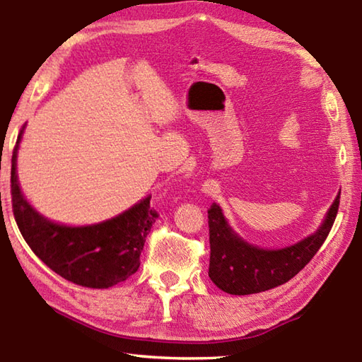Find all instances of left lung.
<instances>
[{
  "instance_id": "obj_1",
  "label": "left lung",
  "mask_w": 362,
  "mask_h": 362,
  "mask_svg": "<svg viewBox=\"0 0 362 362\" xmlns=\"http://www.w3.org/2000/svg\"><path fill=\"white\" fill-rule=\"evenodd\" d=\"M340 203V193L315 233L291 246L267 249L250 244L231 228L222 207L212 204L209 217V278L231 296H249L284 284L313 259L326 241Z\"/></svg>"
}]
</instances>
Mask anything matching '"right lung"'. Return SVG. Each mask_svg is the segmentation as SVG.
Segmentation results:
<instances>
[{"instance_id": "add662e5", "label": "right lung", "mask_w": 362, "mask_h": 362, "mask_svg": "<svg viewBox=\"0 0 362 362\" xmlns=\"http://www.w3.org/2000/svg\"><path fill=\"white\" fill-rule=\"evenodd\" d=\"M25 126L17 137L11 168L12 211L30 249L73 284L108 289L122 283L140 267L145 238L158 214L145 196L129 209L90 225H65L49 220L28 203L17 177V153Z\"/></svg>"}]
</instances>
